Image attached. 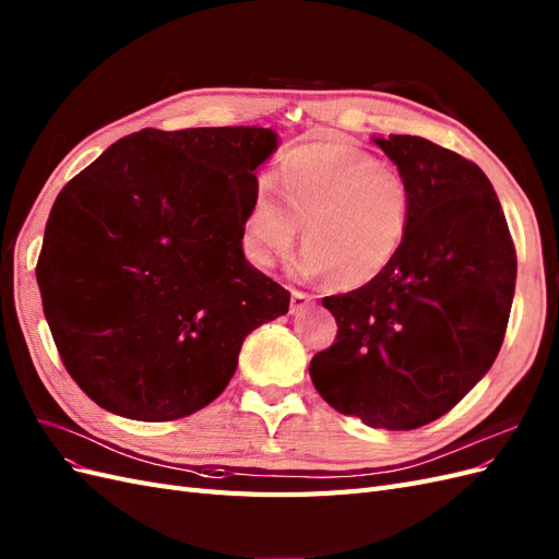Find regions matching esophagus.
<instances>
[{
  "mask_svg": "<svg viewBox=\"0 0 559 559\" xmlns=\"http://www.w3.org/2000/svg\"><path fill=\"white\" fill-rule=\"evenodd\" d=\"M310 304H312V296H310V294L296 292V289L292 292V304H289L292 314H296V312H300V310H306Z\"/></svg>",
  "mask_w": 559,
  "mask_h": 559,
  "instance_id": "esophagus-1",
  "label": "esophagus"
}]
</instances>
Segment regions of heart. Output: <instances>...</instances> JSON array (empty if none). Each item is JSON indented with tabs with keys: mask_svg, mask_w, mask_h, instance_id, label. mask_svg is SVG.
Listing matches in <instances>:
<instances>
[{
	"mask_svg": "<svg viewBox=\"0 0 559 559\" xmlns=\"http://www.w3.org/2000/svg\"><path fill=\"white\" fill-rule=\"evenodd\" d=\"M304 225V267L341 289L383 275L412 225L402 171L348 143L320 141L286 153L247 209L242 245L259 267L294 251Z\"/></svg>",
	"mask_w": 559,
	"mask_h": 559,
	"instance_id": "1",
	"label": "heart"
}]
</instances>
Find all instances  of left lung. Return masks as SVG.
<instances>
[{
  "mask_svg": "<svg viewBox=\"0 0 559 559\" xmlns=\"http://www.w3.org/2000/svg\"><path fill=\"white\" fill-rule=\"evenodd\" d=\"M371 141L409 183V235L383 275L322 300L338 334L312 357L310 379L369 428L414 430L454 409L491 369L518 259L477 164L420 135Z\"/></svg>",
  "mask_w": 559,
  "mask_h": 559,
  "instance_id": "8db88e82",
  "label": "left lung"
}]
</instances>
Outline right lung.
<instances>
[{
    "label": "right lung",
    "instance_id": "add662e5",
    "mask_svg": "<svg viewBox=\"0 0 559 559\" xmlns=\"http://www.w3.org/2000/svg\"><path fill=\"white\" fill-rule=\"evenodd\" d=\"M263 127L143 129L60 190L37 263L60 359L105 412L176 420L214 402L289 292L242 251Z\"/></svg>",
    "mask_w": 559,
    "mask_h": 559
}]
</instances>
